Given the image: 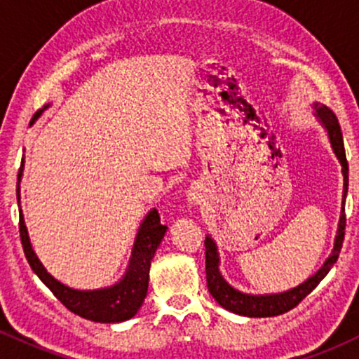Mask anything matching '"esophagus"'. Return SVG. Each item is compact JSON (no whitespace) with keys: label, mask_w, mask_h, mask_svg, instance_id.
I'll list each match as a JSON object with an SVG mask.
<instances>
[{"label":"esophagus","mask_w":359,"mask_h":359,"mask_svg":"<svg viewBox=\"0 0 359 359\" xmlns=\"http://www.w3.org/2000/svg\"><path fill=\"white\" fill-rule=\"evenodd\" d=\"M187 197H189V203H191V204H199L201 203V194H199V191H197V189H191Z\"/></svg>","instance_id":"34e87169"}]
</instances>
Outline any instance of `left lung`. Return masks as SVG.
<instances>
[{"instance_id": "1", "label": "left lung", "mask_w": 359, "mask_h": 359, "mask_svg": "<svg viewBox=\"0 0 359 359\" xmlns=\"http://www.w3.org/2000/svg\"><path fill=\"white\" fill-rule=\"evenodd\" d=\"M316 113L320 118V121L324 123L325 130L329 133V140H331L332 150L337 158H339L341 165H343V175H344V189H343V197L346 199V194H348V160H346V151H344V142H343V133H341V126L337 123L336 114L331 109L325 108V106L316 104ZM344 199H343V211H341V219H339V228H337V236L334 241V250L332 255L325 259L324 266L320 269L314 277H311L307 282H304L302 285L292 288V290L283 292V294H273V295H248L243 294V292L236 290L221 277L219 273V257H217V248L214 245L211 238H205L204 246H205V278H208V288L211 292V295L216 299V302L221 307H224L226 311L234 312V314L240 316H248V317H273L285 314L290 309L297 307L304 299L311 294L314 288L319 285V282L325 275L329 273V270L332 269V265L337 262L341 248H343L344 241V229H346V212H344Z\"/></svg>"}]
</instances>
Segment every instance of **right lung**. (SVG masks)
<instances>
[{
    "label": "right lung",
    "mask_w": 359,
    "mask_h": 359,
    "mask_svg": "<svg viewBox=\"0 0 359 359\" xmlns=\"http://www.w3.org/2000/svg\"><path fill=\"white\" fill-rule=\"evenodd\" d=\"M42 113L39 111L36 116ZM23 165V162H22ZM22 177V167L18 170V180ZM16 199L20 203V187L16 185ZM20 240H22L25 257L30 263L32 270L39 275V278L50 288V292L64 304L74 314L84 317V319L94 320V323H123L131 319L142 307L143 300L147 297L148 290V273H150L151 258H154L167 226L160 222V214L156 209L148 212L143 221L142 228L137 234L133 253H131L130 266L126 275L119 283L101 290H74L65 287L64 283L57 282L32 250L30 240H28L27 226H25L22 209H20Z\"/></svg>",
    "instance_id": "add662e5"
}]
</instances>
